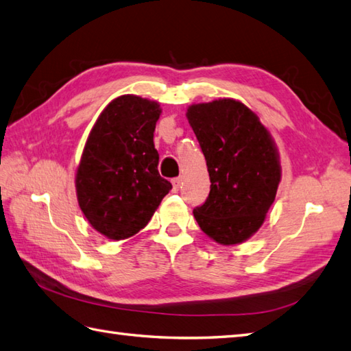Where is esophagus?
<instances>
[{
	"instance_id": "34e87169",
	"label": "esophagus",
	"mask_w": 351,
	"mask_h": 351,
	"mask_svg": "<svg viewBox=\"0 0 351 351\" xmlns=\"http://www.w3.org/2000/svg\"><path fill=\"white\" fill-rule=\"evenodd\" d=\"M181 182H182V179H181V178H175V179H172L173 191H179V189H181Z\"/></svg>"
}]
</instances>
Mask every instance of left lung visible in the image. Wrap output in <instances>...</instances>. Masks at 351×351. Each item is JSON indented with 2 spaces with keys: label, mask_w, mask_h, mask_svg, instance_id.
<instances>
[{
  "label": "left lung",
  "mask_w": 351,
  "mask_h": 351,
  "mask_svg": "<svg viewBox=\"0 0 351 351\" xmlns=\"http://www.w3.org/2000/svg\"><path fill=\"white\" fill-rule=\"evenodd\" d=\"M206 160L210 191L194 218L221 245L247 241L263 224L281 181L278 152L265 125L232 99L193 104L186 110Z\"/></svg>",
  "instance_id": "obj_1"
}]
</instances>
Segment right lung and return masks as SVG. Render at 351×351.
I'll use <instances>...</instances> for the list:
<instances>
[{"label":"right lung","mask_w":351,"mask_h":351,"mask_svg":"<svg viewBox=\"0 0 351 351\" xmlns=\"http://www.w3.org/2000/svg\"><path fill=\"white\" fill-rule=\"evenodd\" d=\"M160 104L121 95L97 119L76 173L79 206L97 232L127 239L148 224L172 184L158 173Z\"/></svg>","instance_id":"right-lung-1"}]
</instances>
